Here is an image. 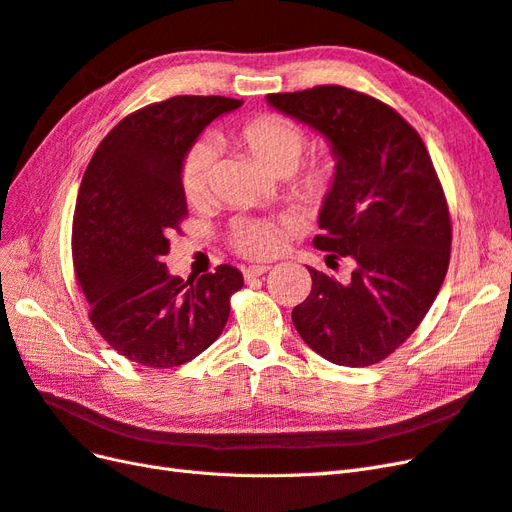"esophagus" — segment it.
I'll list each match as a JSON object with an SVG mask.
<instances>
[{
  "mask_svg": "<svg viewBox=\"0 0 512 512\" xmlns=\"http://www.w3.org/2000/svg\"><path fill=\"white\" fill-rule=\"evenodd\" d=\"M267 271H271L269 265H254V267L243 269V275H245V280H252V277H260V275H265Z\"/></svg>",
  "mask_w": 512,
  "mask_h": 512,
  "instance_id": "esophagus-1",
  "label": "esophagus"
}]
</instances>
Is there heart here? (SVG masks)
<instances>
[{"label": "heart", "instance_id": "heart-1", "mask_svg": "<svg viewBox=\"0 0 512 512\" xmlns=\"http://www.w3.org/2000/svg\"><path fill=\"white\" fill-rule=\"evenodd\" d=\"M228 143L245 158L273 177H286V192L305 209H320L331 198L339 166L331 153H320L299 166L309 145L305 128L282 115H258L243 121L228 134ZM213 156L207 145H196L181 164V192L188 203L205 198L211 179ZM288 228L284 224L241 220L230 230L232 250L245 258H269L284 247Z\"/></svg>", "mask_w": 512, "mask_h": 512}]
</instances>
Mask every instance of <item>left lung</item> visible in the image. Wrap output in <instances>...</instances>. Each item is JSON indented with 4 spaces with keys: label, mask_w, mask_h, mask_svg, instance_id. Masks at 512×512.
Segmentation results:
<instances>
[{
    "label": "left lung",
    "mask_w": 512,
    "mask_h": 512,
    "mask_svg": "<svg viewBox=\"0 0 512 512\" xmlns=\"http://www.w3.org/2000/svg\"><path fill=\"white\" fill-rule=\"evenodd\" d=\"M267 102L331 143L339 175L314 245L331 267L354 262L348 282L307 267L312 292L292 309L294 329L335 365L380 363L421 324L451 260V215L427 147L395 108L348 87Z\"/></svg>",
    "instance_id": "1"
}]
</instances>
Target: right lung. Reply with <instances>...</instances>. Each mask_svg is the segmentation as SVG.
<instances>
[{"mask_svg": "<svg viewBox=\"0 0 512 512\" xmlns=\"http://www.w3.org/2000/svg\"><path fill=\"white\" fill-rule=\"evenodd\" d=\"M243 102L175 96L123 117L91 158L72 222L74 275L96 331L126 359L179 367L218 339L230 297L243 286L235 267L183 282L162 258L188 215L181 164L198 134Z\"/></svg>", "mask_w": 512, "mask_h": 512, "instance_id": "right-lung-1", "label": "right lung"}]
</instances>
